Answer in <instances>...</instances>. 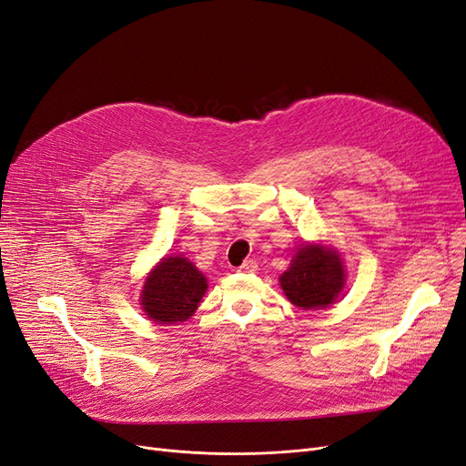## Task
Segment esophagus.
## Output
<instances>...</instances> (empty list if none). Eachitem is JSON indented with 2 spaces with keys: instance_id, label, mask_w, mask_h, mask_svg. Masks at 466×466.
Returning <instances> with one entry per match:
<instances>
[{
  "instance_id": "34e87169",
  "label": "esophagus",
  "mask_w": 466,
  "mask_h": 466,
  "mask_svg": "<svg viewBox=\"0 0 466 466\" xmlns=\"http://www.w3.org/2000/svg\"><path fill=\"white\" fill-rule=\"evenodd\" d=\"M257 268H258L257 260H253V258H248V260L241 262V267H238V272H255Z\"/></svg>"
}]
</instances>
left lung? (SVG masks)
<instances>
[{
    "label": "left lung",
    "instance_id": "left-lung-1",
    "mask_svg": "<svg viewBox=\"0 0 466 466\" xmlns=\"http://www.w3.org/2000/svg\"><path fill=\"white\" fill-rule=\"evenodd\" d=\"M345 265L339 251L307 244L295 253L291 267L279 276V286L295 307L318 310L333 305L345 288Z\"/></svg>",
    "mask_w": 466,
    "mask_h": 466
}]
</instances>
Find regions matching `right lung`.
<instances>
[{
    "label": "right lung",
    "mask_w": 466,
    "mask_h": 466,
    "mask_svg": "<svg viewBox=\"0 0 466 466\" xmlns=\"http://www.w3.org/2000/svg\"><path fill=\"white\" fill-rule=\"evenodd\" d=\"M208 291V278L187 257H164L147 276L140 307L156 323L187 321Z\"/></svg>",
    "instance_id": "1"
}]
</instances>
